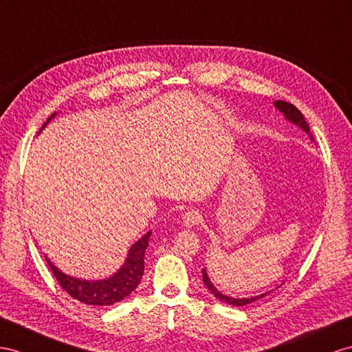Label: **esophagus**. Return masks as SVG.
<instances>
[{
    "label": "esophagus",
    "mask_w": 352,
    "mask_h": 352,
    "mask_svg": "<svg viewBox=\"0 0 352 352\" xmlns=\"http://www.w3.org/2000/svg\"><path fill=\"white\" fill-rule=\"evenodd\" d=\"M182 219H183V224L186 228H193L201 221V214L196 210H188L183 214Z\"/></svg>",
    "instance_id": "esophagus-1"
}]
</instances>
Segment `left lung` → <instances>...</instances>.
<instances>
[{
	"instance_id": "8db88e82",
	"label": "left lung",
	"mask_w": 352,
	"mask_h": 352,
	"mask_svg": "<svg viewBox=\"0 0 352 352\" xmlns=\"http://www.w3.org/2000/svg\"><path fill=\"white\" fill-rule=\"evenodd\" d=\"M274 105H275L276 110H279V111H281V113L284 114V117H285V119H287L288 122L296 124L297 128H300L306 135H308L309 140L314 141V137H312V133H311V131H309V124L306 123L303 114H302L299 110H297V108H296L293 104L285 102V101H275ZM202 278H204V284L206 285V288H208V290H210L215 297H217V299H220L221 302L228 303V305H233V306L250 305V303H253V302H256V300H258V299H262V297H265L266 294L270 293V292H266V293H262V294H258V296L242 297V299H238V297H232V296L220 293V292L217 290V288L214 287V284L211 283V279H210L208 274H206V269H205V267L202 269ZM276 288H278V287H276Z\"/></svg>"
}]
</instances>
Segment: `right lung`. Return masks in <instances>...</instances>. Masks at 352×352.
<instances>
[{"instance_id":"right-lung-1","label":"right lung","mask_w":352,"mask_h":352,"mask_svg":"<svg viewBox=\"0 0 352 352\" xmlns=\"http://www.w3.org/2000/svg\"><path fill=\"white\" fill-rule=\"evenodd\" d=\"M55 116L56 113H53L47 119V122L41 126L40 131L46 128V124ZM150 236L151 230H148L146 235L140 238L135 244H132V247L128 251V257H126L124 263L120 266V269L105 279H80L76 276H71L62 272V270L53 265L47 257L46 260L53 275L58 279L59 285L64 288L71 297H74L76 300L94 306L114 305L123 300L126 296H129L135 288L138 287L144 274V253H146V250L148 247Z\"/></svg>"}]
</instances>
